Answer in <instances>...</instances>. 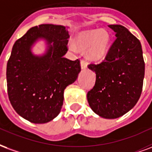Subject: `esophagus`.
<instances>
[{"mask_svg": "<svg viewBox=\"0 0 152 152\" xmlns=\"http://www.w3.org/2000/svg\"><path fill=\"white\" fill-rule=\"evenodd\" d=\"M80 65H81V69H86L87 68V62L83 61V60H82L80 62Z\"/></svg>", "mask_w": 152, "mask_h": 152, "instance_id": "obj_1", "label": "esophagus"}]
</instances>
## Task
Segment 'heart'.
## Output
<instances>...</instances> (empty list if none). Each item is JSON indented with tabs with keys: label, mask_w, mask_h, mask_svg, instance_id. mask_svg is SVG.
<instances>
[{
	"label": "heart",
	"mask_w": 152,
	"mask_h": 152,
	"mask_svg": "<svg viewBox=\"0 0 152 152\" xmlns=\"http://www.w3.org/2000/svg\"><path fill=\"white\" fill-rule=\"evenodd\" d=\"M110 35L104 30H91L80 33L76 38V45L81 50H87V57L91 61H97L107 56L110 45ZM71 51H76L73 44L69 45Z\"/></svg>",
	"instance_id": "obj_1"
}]
</instances>
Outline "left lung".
I'll return each mask as SVG.
<instances>
[{"instance_id":"left-lung-1","label":"left lung","mask_w":152,"mask_h":152,"mask_svg":"<svg viewBox=\"0 0 152 152\" xmlns=\"http://www.w3.org/2000/svg\"><path fill=\"white\" fill-rule=\"evenodd\" d=\"M116 40L104 61L88 65L96 75L87 93L92 111L105 119H116L131 110L141 96L145 64L140 41L121 25H109Z\"/></svg>"}]
</instances>
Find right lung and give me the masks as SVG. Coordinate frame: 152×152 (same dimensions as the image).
Here are the masks:
<instances>
[{
    "instance_id": "1",
    "label": "right lung",
    "mask_w": 152,
    "mask_h": 152,
    "mask_svg": "<svg viewBox=\"0 0 152 152\" xmlns=\"http://www.w3.org/2000/svg\"><path fill=\"white\" fill-rule=\"evenodd\" d=\"M69 37L68 26L42 24L31 27L14 43L7 63L9 99L19 116L35 124L53 121L61 112L64 91L77 80L78 60L65 58ZM43 41L44 53L35 54Z\"/></svg>"
}]
</instances>
